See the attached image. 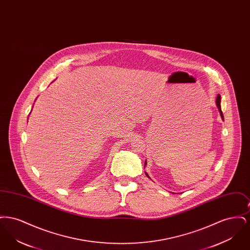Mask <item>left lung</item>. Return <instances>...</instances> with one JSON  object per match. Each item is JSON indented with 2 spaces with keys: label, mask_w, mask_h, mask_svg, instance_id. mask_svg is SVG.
<instances>
[{
  "label": "left lung",
  "mask_w": 250,
  "mask_h": 250,
  "mask_svg": "<svg viewBox=\"0 0 250 250\" xmlns=\"http://www.w3.org/2000/svg\"><path fill=\"white\" fill-rule=\"evenodd\" d=\"M220 102H221V96L220 95H217L216 96V100H215V104H216V106H217V108H218V110H219V113H220V115H221V118L222 120H224V116H223V113H222V110H221V106H220ZM146 165V161H145V164H144V166ZM145 174L149 177V175L145 172Z\"/></svg>",
  "instance_id": "1"
}]
</instances>
